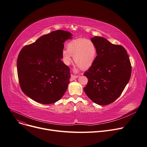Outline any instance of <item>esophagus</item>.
<instances>
[{
    "label": "esophagus",
    "mask_w": 147,
    "mask_h": 147,
    "mask_svg": "<svg viewBox=\"0 0 147 147\" xmlns=\"http://www.w3.org/2000/svg\"><path fill=\"white\" fill-rule=\"evenodd\" d=\"M76 71V70H73V72L75 73ZM77 77H78V76H76V75H72V76H71V79H72V80H74V79H76V78H77Z\"/></svg>",
    "instance_id": "34e87169"
}]
</instances>
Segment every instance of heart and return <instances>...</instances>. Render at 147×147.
Here are the masks:
<instances>
[{
    "mask_svg": "<svg viewBox=\"0 0 147 147\" xmlns=\"http://www.w3.org/2000/svg\"><path fill=\"white\" fill-rule=\"evenodd\" d=\"M71 55L77 65L82 69H88L94 63L97 56L95 44L86 38H78L68 42L67 50L61 53L63 62L69 64L71 61Z\"/></svg>",
    "mask_w": 147,
    "mask_h": 147,
    "instance_id": "b5f03b06",
    "label": "heart"
}]
</instances>
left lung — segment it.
I'll list each match as a JSON object with an SVG mask.
<instances>
[{"instance_id":"8db88e82","label":"left lung","mask_w":147,"mask_h":147,"mask_svg":"<svg viewBox=\"0 0 147 147\" xmlns=\"http://www.w3.org/2000/svg\"><path fill=\"white\" fill-rule=\"evenodd\" d=\"M97 48L93 64L84 73L88 79L84 90L96 104L112 103L121 96L128 83L132 67L124 47L100 36L92 38Z\"/></svg>"}]
</instances>
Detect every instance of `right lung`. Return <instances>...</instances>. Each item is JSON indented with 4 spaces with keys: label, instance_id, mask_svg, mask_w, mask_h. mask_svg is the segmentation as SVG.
Segmentation results:
<instances>
[{
    "label": "right lung",
    "instance_id": "right-lung-1",
    "mask_svg": "<svg viewBox=\"0 0 147 147\" xmlns=\"http://www.w3.org/2000/svg\"><path fill=\"white\" fill-rule=\"evenodd\" d=\"M71 34L57 30L24 46L17 60L18 80L22 92L42 104L59 100L70 83V68L62 61L64 42Z\"/></svg>",
    "mask_w": 147,
    "mask_h": 147
}]
</instances>
